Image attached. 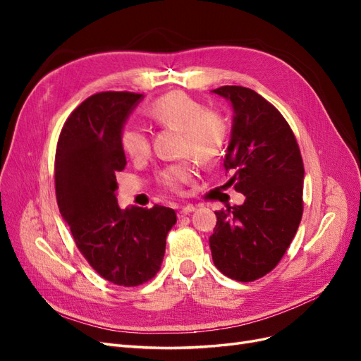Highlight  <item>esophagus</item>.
<instances>
[{
    "instance_id": "obj_1",
    "label": "esophagus",
    "mask_w": 361,
    "mask_h": 361,
    "mask_svg": "<svg viewBox=\"0 0 361 361\" xmlns=\"http://www.w3.org/2000/svg\"><path fill=\"white\" fill-rule=\"evenodd\" d=\"M194 211H195V206H194V204H185V206L180 207L178 215H179V216H183V215H187V214L194 212Z\"/></svg>"
}]
</instances>
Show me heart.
Instances as JSON below:
<instances>
[{
    "instance_id": "obj_1",
    "label": "heart",
    "mask_w": 361,
    "mask_h": 361,
    "mask_svg": "<svg viewBox=\"0 0 361 361\" xmlns=\"http://www.w3.org/2000/svg\"><path fill=\"white\" fill-rule=\"evenodd\" d=\"M149 116L162 128L179 129V147L182 155H192L202 164H211L227 143V116L216 108L206 105L183 92H171L158 97L149 108ZM120 147L134 162L145 161L150 154V140L140 126L126 125L120 133ZM195 167L191 159L164 167L158 173V182L171 192H182L185 185L195 179Z\"/></svg>"
}]
</instances>
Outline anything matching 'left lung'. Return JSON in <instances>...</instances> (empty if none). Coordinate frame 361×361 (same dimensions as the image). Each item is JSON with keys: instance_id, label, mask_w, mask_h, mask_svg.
<instances>
[{"instance_id": "1", "label": "left lung", "mask_w": 361, "mask_h": 361, "mask_svg": "<svg viewBox=\"0 0 361 361\" xmlns=\"http://www.w3.org/2000/svg\"><path fill=\"white\" fill-rule=\"evenodd\" d=\"M214 93L233 105L227 183L245 195L241 206L216 211L209 238L214 265L236 281H253L274 269L298 231L304 164L286 118L255 90L223 85Z\"/></svg>"}]
</instances>
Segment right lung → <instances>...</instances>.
<instances>
[{
	"label": "right lung",
	"mask_w": 361,
	"mask_h": 361,
	"mask_svg": "<svg viewBox=\"0 0 361 361\" xmlns=\"http://www.w3.org/2000/svg\"><path fill=\"white\" fill-rule=\"evenodd\" d=\"M141 97L133 92L87 97L64 122L54 164L59 209L76 248L102 279L125 288L157 276L176 224L171 207L117 204L116 174L126 166L120 133Z\"/></svg>",
	"instance_id": "add662e5"
}]
</instances>
